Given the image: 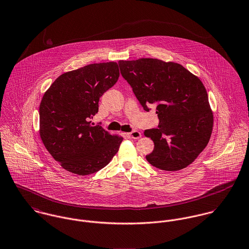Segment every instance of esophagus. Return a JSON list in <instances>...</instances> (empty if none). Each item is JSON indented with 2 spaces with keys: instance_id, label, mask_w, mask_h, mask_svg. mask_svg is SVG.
<instances>
[{
  "instance_id": "esophagus-1",
  "label": "esophagus",
  "mask_w": 249,
  "mask_h": 249,
  "mask_svg": "<svg viewBox=\"0 0 249 249\" xmlns=\"http://www.w3.org/2000/svg\"><path fill=\"white\" fill-rule=\"evenodd\" d=\"M128 135H129L131 138H134V139H138V138H141V134H140V132H138V131H132V132H130Z\"/></svg>"
}]
</instances>
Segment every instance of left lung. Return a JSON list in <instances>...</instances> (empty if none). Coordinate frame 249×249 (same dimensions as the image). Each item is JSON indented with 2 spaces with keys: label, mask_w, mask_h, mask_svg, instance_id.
I'll list each match as a JSON object with an SVG mask.
<instances>
[{
  "label": "left lung",
  "mask_w": 249,
  "mask_h": 249,
  "mask_svg": "<svg viewBox=\"0 0 249 249\" xmlns=\"http://www.w3.org/2000/svg\"><path fill=\"white\" fill-rule=\"evenodd\" d=\"M120 73L130 84L146 111L156 107L158 128L144 131L155 147L146 156L151 165L178 171L191 164L208 144L213 113L201 81L178 63L141 58L118 62Z\"/></svg>",
  "instance_id": "left-lung-1"
}]
</instances>
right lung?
Returning a JSON list of instances; mask_svg holds the SVG:
<instances>
[{
  "label": "right lung",
  "instance_id": "obj_1",
  "mask_svg": "<svg viewBox=\"0 0 249 249\" xmlns=\"http://www.w3.org/2000/svg\"><path fill=\"white\" fill-rule=\"evenodd\" d=\"M119 77L115 62L90 64L60 75L45 92L40 108V137L53 158L79 176L108 165L123 138L111 136L90 119L100 97Z\"/></svg>",
  "mask_w": 249,
  "mask_h": 249
}]
</instances>
